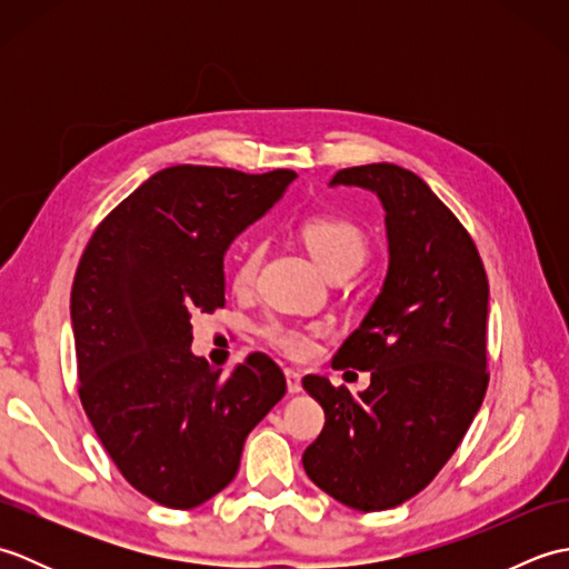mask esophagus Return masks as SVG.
Segmentation results:
<instances>
[{"mask_svg":"<svg viewBox=\"0 0 569 569\" xmlns=\"http://www.w3.org/2000/svg\"><path fill=\"white\" fill-rule=\"evenodd\" d=\"M286 383H288V393L303 391V379H300V373L293 369H286Z\"/></svg>","mask_w":569,"mask_h":569,"instance_id":"esophagus-1","label":"esophagus"}]
</instances>
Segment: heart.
<instances>
[{"instance_id": "1", "label": "heart", "mask_w": 569, "mask_h": 569, "mask_svg": "<svg viewBox=\"0 0 569 569\" xmlns=\"http://www.w3.org/2000/svg\"><path fill=\"white\" fill-rule=\"evenodd\" d=\"M300 239L306 241L312 257L322 266L328 276L355 273L365 263L369 253V239L355 220L342 214H310L300 222ZM263 257L261 244H251L237 259L232 269L234 291H249L257 281L259 266ZM322 325L318 322H291L273 318L261 328L263 340L278 352L291 359H308L316 352L318 340L322 337Z\"/></svg>"}]
</instances>
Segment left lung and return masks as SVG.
<instances>
[{"label":"left lung","mask_w":569,"mask_h":569,"mask_svg":"<svg viewBox=\"0 0 569 569\" xmlns=\"http://www.w3.org/2000/svg\"><path fill=\"white\" fill-rule=\"evenodd\" d=\"M330 186L377 192L389 273L332 359L371 371L369 389L352 396L325 377L303 379L325 408L303 467L349 509L386 511L430 485L485 401L489 281L462 222L416 173L369 163L342 168Z\"/></svg>","instance_id":"8db88e82"}]
</instances>
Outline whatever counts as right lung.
<instances>
[{
	"label": "right lung",
	"instance_id": "add662e5",
	"mask_svg": "<svg viewBox=\"0 0 569 569\" xmlns=\"http://www.w3.org/2000/svg\"><path fill=\"white\" fill-rule=\"evenodd\" d=\"M293 171L171 166L94 229L70 293L78 393L131 487L192 509L234 479L251 428L286 377L253 352L227 377L190 352L192 316L224 306V251Z\"/></svg>",
	"mask_w": 569,
	"mask_h": 569
}]
</instances>
